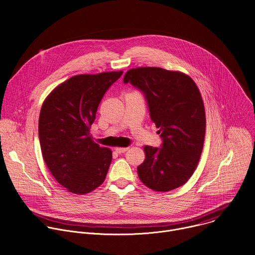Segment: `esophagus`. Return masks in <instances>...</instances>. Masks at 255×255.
I'll return each mask as SVG.
<instances>
[{"instance_id": "34e87169", "label": "esophagus", "mask_w": 255, "mask_h": 255, "mask_svg": "<svg viewBox=\"0 0 255 255\" xmlns=\"http://www.w3.org/2000/svg\"><path fill=\"white\" fill-rule=\"evenodd\" d=\"M115 150H116L117 153H123V152L128 150V147H116Z\"/></svg>"}]
</instances>
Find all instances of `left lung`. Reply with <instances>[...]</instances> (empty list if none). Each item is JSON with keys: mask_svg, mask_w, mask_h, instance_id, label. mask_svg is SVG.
<instances>
[{"mask_svg": "<svg viewBox=\"0 0 255 255\" xmlns=\"http://www.w3.org/2000/svg\"><path fill=\"white\" fill-rule=\"evenodd\" d=\"M128 83L143 93L162 138L160 148L144 146L145 160L137 167L140 180L156 192L181 187L194 173L204 146L206 115L197 85L180 71L148 66L129 69L124 77Z\"/></svg>", "mask_w": 255, "mask_h": 255, "instance_id": "obj_1", "label": "left lung"}]
</instances>
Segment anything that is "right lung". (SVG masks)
I'll return each mask as SVG.
<instances>
[{"label": "right lung", "instance_id": "1", "mask_svg": "<svg viewBox=\"0 0 255 255\" xmlns=\"http://www.w3.org/2000/svg\"><path fill=\"white\" fill-rule=\"evenodd\" d=\"M122 74L75 76L43 102L38 124L43 159L58 184L70 193L88 194L106 178L112 151L94 142L90 129L102 98Z\"/></svg>", "mask_w": 255, "mask_h": 255}]
</instances>
